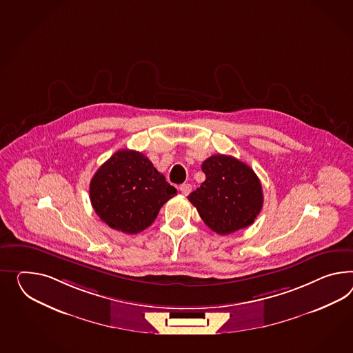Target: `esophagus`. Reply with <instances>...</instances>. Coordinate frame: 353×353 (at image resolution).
I'll list each match as a JSON object with an SVG mask.
<instances>
[{
  "label": "esophagus",
  "mask_w": 353,
  "mask_h": 353,
  "mask_svg": "<svg viewBox=\"0 0 353 353\" xmlns=\"http://www.w3.org/2000/svg\"><path fill=\"white\" fill-rule=\"evenodd\" d=\"M179 190H181V194L188 196L190 190H192V185H190V183H184V184H181V187H179Z\"/></svg>",
  "instance_id": "1"
}]
</instances>
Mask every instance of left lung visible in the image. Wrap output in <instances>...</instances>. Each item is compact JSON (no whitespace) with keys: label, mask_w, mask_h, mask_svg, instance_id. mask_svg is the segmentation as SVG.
Here are the masks:
<instances>
[{"label":"left lung","mask_w":353,"mask_h":353,"mask_svg":"<svg viewBox=\"0 0 353 353\" xmlns=\"http://www.w3.org/2000/svg\"><path fill=\"white\" fill-rule=\"evenodd\" d=\"M206 179L188 199L205 224L220 235L251 225L263 203L260 179L233 156L214 154L202 163Z\"/></svg>","instance_id":"1"}]
</instances>
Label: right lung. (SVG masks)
Returning <instances> with one entry per match:
<instances>
[{
    "label": "right lung",
    "mask_w": 353,
    "mask_h": 353,
    "mask_svg": "<svg viewBox=\"0 0 353 353\" xmlns=\"http://www.w3.org/2000/svg\"><path fill=\"white\" fill-rule=\"evenodd\" d=\"M176 194L145 154L120 150L96 172L90 199L96 214L110 228L137 234L151 225L160 208Z\"/></svg>",
    "instance_id": "1"
}]
</instances>
